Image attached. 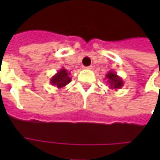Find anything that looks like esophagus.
<instances>
[{"label": "esophagus", "instance_id": "34e87169", "mask_svg": "<svg viewBox=\"0 0 160 160\" xmlns=\"http://www.w3.org/2000/svg\"><path fill=\"white\" fill-rule=\"evenodd\" d=\"M84 69H92V66H88V67H83Z\"/></svg>", "mask_w": 160, "mask_h": 160}]
</instances>
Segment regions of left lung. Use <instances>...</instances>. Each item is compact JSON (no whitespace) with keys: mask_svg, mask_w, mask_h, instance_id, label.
<instances>
[{"mask_svg":"<svg viewBox=\"0 0 160 160\" xmlns=\"http://www.w3.org/2000/svg\"><path fill=\"white\" fill-rule=\"evenodd\" d=\"M105 79H107L108 84L110 85L109 87L111 88V90H118L123 87L124 82L122 79L112 70L109 71L105 74Z\"/></svg>","mask_w":160,"mask_h":160,"instance_id":"left-lung-1","label":"left lung"}]
</instances>
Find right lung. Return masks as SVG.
<instances>
[{
	"mask_svg": "<svg viewBox=\"0 0 160 160\" xmlns=\"http://www.w3.org/2000/svg\"><path fill=\"white\" fill-rule=\"evenodd\" d=\"M70 73L64 68H61V69L57 72V73L50 78L49 82L50 84L54 86V87H57V88H62L64 87L66 85L70 83L71 81V78L69 77Z\"/></svg>",
	"mask_w": 160,
	"mask_h": 160,
	"instance_id": "1",
	"label": "right lung"
}]
</instances>
